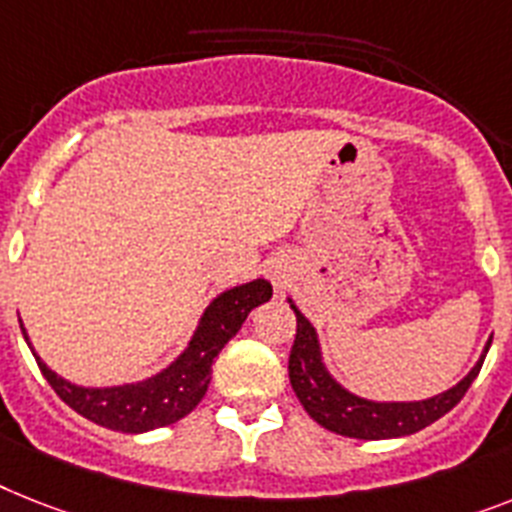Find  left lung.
I'll return each instance as SVG.
<instances>
[{
	"label": "left lung",
	"instance_id": "obj_1",
	"mask_svg": "<svg viewBox=\"0 0 512 512\" xmlns=\"http://www.w3.org/2000/svg\"><path fill=\"white\" fill-rule=\"evenodd\" d=\"M287 303L298 319V332H295L290 363H287L293 392L316 424L329 429V432L342 434V437L395 439L421 432L424 426L434 424L437 418L453 411L460 403V398L466 395L471 382L479 374L489 345H492V340L484 345L474 369L468 371L458 384H453L450 390L424 400H371L350 392L345 384L332 377V371L324 363L322 342H319L316 327L303 316L301 308L295 306L293 298H287Z\"/></svg>",
	"mask_w": 512,
	"mask_h": 512
}]
</instances>
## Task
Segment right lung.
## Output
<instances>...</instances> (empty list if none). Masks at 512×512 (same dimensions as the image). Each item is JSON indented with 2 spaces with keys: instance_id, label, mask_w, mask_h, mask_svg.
I'll return each mask as SVG.
<instances>
[{
  "instance_id": "add662e5",
  "label": "right lung",
  "mask_w": 512,
  "mask_h": 512,
  "mask_svg": "<svg viewBox=\"0 0 512 512\" xmlns=\"http://www.w3.org/2000/svg\"><path fill=\"white\" fill-rule=\"evenodd\" d=\"M269 298H272V285L264 277L227 287L204 308L188 345L175 361L141 382L109 384V387H83V384L59 377L36 353L23 327V319H20V329L46 382L52 384V390L75 413L94 424L107 426L112 432L143 434L159 426L175 424L201 403L209 390L211 363L219 356V350L238 335V329L243 327L253 308Z\"/></svg>"
}]
</instances>
